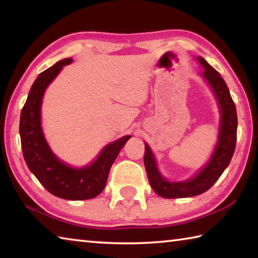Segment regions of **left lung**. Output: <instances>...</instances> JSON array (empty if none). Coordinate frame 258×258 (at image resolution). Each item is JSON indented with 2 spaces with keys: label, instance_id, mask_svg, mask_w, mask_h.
I'll use <instances>...</instances> for the list:
<instances>
[{
  "label": "left lung",
  "instance_id": "8db88e82",
  "mask_svg": "<svg viewBox=\"0 0 258 258\" xmlns=\"http://www.w3.org/2000/svg\"><path fill=\"white\" fill-rule=\"evenodd\" d=\"M197 59L204 67L202 76L212 86L218 100V104H220L222 113L220 137H218L215 151H214L209 163L198 173L197 176L185 182L166 181L157 169L154 155H152L149 146L146 143L143 161H145L148 178H149L152 189L163 198L194 197V196L206 192L208 189H211L214 183L222 175V173L225 171L234 154L238 126L235 104L220 73L215 71L202 56Z\"/></svg>",
  "mask_w": 258,
  "mask_h": 258
}]
</instances>
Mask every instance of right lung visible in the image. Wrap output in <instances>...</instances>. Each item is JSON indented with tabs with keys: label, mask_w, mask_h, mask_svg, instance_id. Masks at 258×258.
<instances>
[{
	"label": "right lung",
	"mask_w": 258,
	"mask_h": 258,
	"mask_svg": "<svg viewBox=\"0 0 258 258\" xmlns=\"http://www.w3.org/2000/svg\"><path fill=\"white\" fill-rule=\"evenodd\" d=\"M72 61V58L58 61L35 80L21 110L19 132L26 164L41 184L55 197L85 200L97 197L104 189L111 165L131 137L104 147L98 158L84 168L69 167L52 154L41 128L42 99L46 86Z\"/></svg>",
	"instance_id": "obj_1"
}]
</instances>
